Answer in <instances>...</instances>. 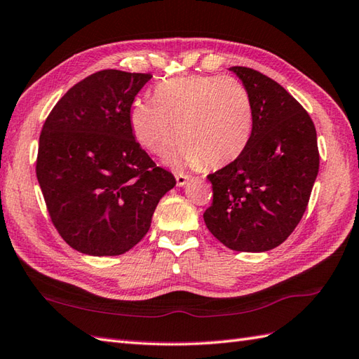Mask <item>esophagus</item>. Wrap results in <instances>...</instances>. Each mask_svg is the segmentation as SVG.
I'll return each instance as SVG.
<instances>
[{
  "instance_id": "1",
  "label": "esophagus",
  "mask_w": 359,
  "mask_h": 359,
  "mask_svg": "<svg viewBox=\"0 0 359 359\" xmlns=\"http://www.w3.org/2000/svg\"><path fill=\"white\" fill-rule=\"evenodd\" d=\"M176 182H177V187H185L187 182H188V176H185V174H182V172H177L176 174Z\"/></svg>"
}]
</instances>
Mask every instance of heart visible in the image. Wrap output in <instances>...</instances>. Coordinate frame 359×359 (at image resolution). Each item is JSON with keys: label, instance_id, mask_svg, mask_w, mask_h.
Segmentation results:
<instances>
[{"label": "heart", "instance_id": "b5f03b06", "mask_svg": "<svg viewBox=\"0 0 359 359\" xmlns=\"http://www.w3.org/2000/svg\"><path fill=\"white\" fill-rule=\"evenodd\" d=\"M254 111L245 86L234 78L188 76L165 81L154 101H137L131 128L148 153L165 157L179 136L171 162L210 168L234 162L251 140Z\"/></svg>", "mask_w": 359, "mask_h": 359}]
</instances>
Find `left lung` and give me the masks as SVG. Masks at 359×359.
<instances>
[{"instance_id": "1", "label": "left lung", "mask_w": 359, "mask_h": 359, "mask_svg": "<svg viewBox=\"0 0 359 359\" xmlns=\"http://www.w3.org/2000/svg\"><path fill=\"white\" fill-rule=\"evenodd\" d=\"M251 97L254 127L238 159L210 174L206 228L240 252H264L297 228L320 168L315 125L278 82L248 67H231Z\"/></svg>"}]
</instances>
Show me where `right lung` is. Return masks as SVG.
Listing matches in <instances>:
<instances>
[{"instance_id": "add662e5", "label": "right lung", "mask_w": 359, "mask_h": 359, "mask_svg": "<svg viewBox=\"0 0 359 359\" xmlns=\"http://www.w3.org/2000/svg\"><path fill=\"white\" fill-rule=\"evenodd\" d=\"M153 76L101 70L57 101L39 136L36 177L56 231L87 255H121L145 237L176 185L136 142L131 105Z\"/></svg>"}]
</instances>
